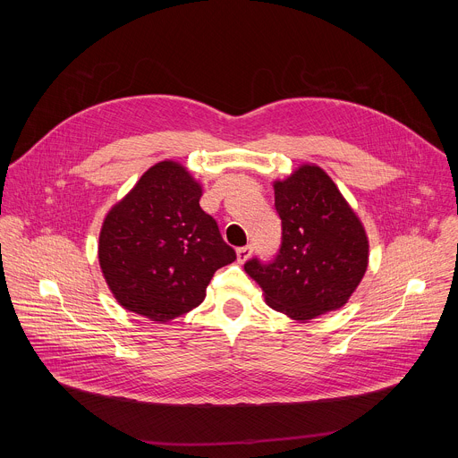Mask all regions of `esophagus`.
<instances>
[{
    "label": "esophagus",
    "mask_w": 458,
    "mask_h": 458,
    "mask_svg": "<svg viewBox=\"0 0 458 458\" xmlns=\"http://www.w3.org/2000/svg\"><path fill=\"white\" fill-rule=\"evenodd\" d=\"M251 250H253V248H251L250 244L237 248V260H239V263H244V260L251 255Z\"/></svg>",
    "instance_id": "obj_1"
}]
</instances>
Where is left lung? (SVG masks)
Here are the masks:
<instances>
[{
    "mask_svg": "<svg viewBox=\"0 0 458 458\" xmlns=\"http://www.w3.org/2000/svg\"><path fill=\"white\" fill-rule=\"evenodd\" d=\"M274 188L281 244L270 260L248 259L246 274L274 310L295 320L341 308L368 267L360 221L318 166L304 165Z\"/></svg>",
    "mask_w": 458,
    "mask_h": 458,
    "instance_id": "8db88e82",
    "label": "left lung"
}]
</instances>
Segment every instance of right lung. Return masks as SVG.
I'll use <instances>...</instances> for the list:
<instances>
[{"label":"right lung","instance_id":"add662e5","mask_svg":"<svg viewBox=\"0 0 458 458\" xmlns=\"http://www.w3.org/2000/svg\"><path fill=\"white\" fill-rule=\"evenodd\" d=\"M199 199L186 168L163 161L108 212L99 265L121 306L166 322L199 306L214 274L237 259Z\"/></svg>","mask_w":458,"mask_h":458}]
</instances>
